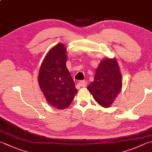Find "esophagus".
Returning <instances> with one entry per match:
<instances>
[{
	"label": "esophagus",
	"instance_id": "34e87169",
	"mask_svg": "<svg viewBox=\"0 0 152 152\" xmlns=\"http://www.w3.org/2000/svg\"><path fill=\"white\" fill-rule=\"evenodd\" d=\"M87 81H85V80H84V81H79L78 83V85L81 86V87H86V86H87Z\"/></svg>",
	"mask_w": 152,
	"mask_h": 152
}]
</instances>
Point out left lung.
<instances>
[{
	"label": "left lung",
	"instance_id": "left-lung-1",
	"mask_svg": "<svg viewBox=\"0 0 152 152\" xmlns=\"http://www.w3.org/2000/svg\"><path fill=\"white\" fill-rule=\"evenodd\" d=\"M122 88V75L116 59H105L96 69L94 81L87 88L104 107H109Z\"/></svg>",
	"mask_w": 152,
	"mask_h": 152
}]
</instances>
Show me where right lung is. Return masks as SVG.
Instances as JSON below:
<instances>
[{
	"label": "right lung",
	"mask_w": 152,
	"mask_h": 152,
	"mask_svg": "<svg viewBox=\"0 0 152 152\" xmlns=\"http://www.w3.org/2000/svg\"><path fill=\"white\" fill-rule=\"evenodd\" d=\"M66 61L64 45H55L43 61L38 76L39 87L46 101L58 109L68 107L77 93Z\"/></svg>",
	"instance_id": "1"
}]
</instances>
